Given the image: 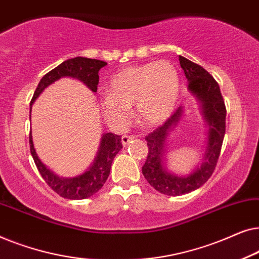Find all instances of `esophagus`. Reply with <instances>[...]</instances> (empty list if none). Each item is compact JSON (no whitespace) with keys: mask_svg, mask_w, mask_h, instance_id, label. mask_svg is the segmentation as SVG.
Here are the masks:
<instances>
[{"mask_svg":"<svg viewBox=\"0 0 259 259\" xmlns=\"http://www.w3.org/2000/svg\"><path fill=\"white\" fill-rule=\"evenodd\" d=\"M133 139H134V137H132V136H122V137H121V144H122V146L126 147L127 145H128Z\"/></svg>","mask_w":259,"mask_h":259,"instance_id":"1","label":"esophagus"}]
</instances>
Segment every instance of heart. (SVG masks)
Returning <instances> with one entry per match:
<instances>
[{"mask_svg":"<svg viewBox=\"0 0 259 259\" xmlns=\"http://www.w3.org/2000/svg\"><path fill=\"white\" fill-rule=\"evenodd\" d=\"M179 88L178 70L166 60L127 67L111 80L108 94L99 100V107L113 128L128 122L133 105L141 123L158 126L172 114Z\"/></svg>","mask_w":259,"mask_h":259,"instance_id":"heart-1","label":"heart"}]
</instances>
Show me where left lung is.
I'll use <instances>...</instances> for the list:
<instances>
[{
    "label": "left lung",
    "mask_w": 259,
    "mask_h": 259,
    "mask_svg": "<svg viewBox=\"0 0 259 259\" xmlns=\"http://www.w3.org/2000/svg\"><path fill=\"white\" fill-rule=\"evenodd\" d=\"M179 62L189 82V92L199 104L200 113L206 123V147L201 164L189 175H175L166 167L168 134L182 121L184 107H179L164 125L148 134V154L143 166V175L152 187L166 196H183L199 189L207 182L214 171L225 136L226 108L217 81L203 67L184 56L179 55Z\"/></svg>",
    "instance_id": "1"
}]
</instances>
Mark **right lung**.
I'll return each instance as SVG.
<instances>
[{
	"instance_id": "add662e5",
	"label": "right lung",
	"mask_w": 259,
	"mask_h": 259,
	"mask_svg": "<svg viewBox=\"0 0 259 259\" xmlns=\"http://www.w3.org/2000/svg\"><path fill=\"white\" fill-rule=\"evenodd\" d=\"M106 65H107V62L101 61V60L82 58V56H76V58L63 61L61 65L55 67L40 80L30 101V112L31 106L38 98V95L48 86H51L52 83L62 79V77H72V79L79 80L86 84L92 92H97L99 70ZM29 145L30 153L33 155L35 165H36L38 172L45 179V182L61 197L74 200L90 198L104 186L109 176V172H111L113 159L122 148L121 137L111 132L104 133L101 137L100 146H99L97 155H95L90 167L80 175L66 178V177H60L51 171L40 160L34 148L31 132L29 134Z\"/></svg>"
}]
</instances>
